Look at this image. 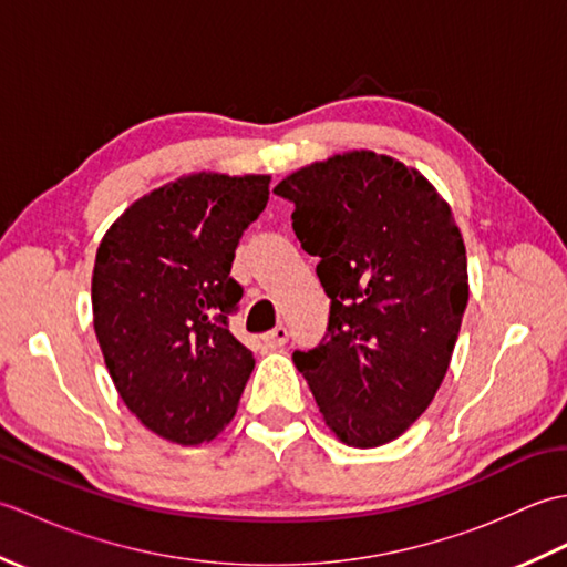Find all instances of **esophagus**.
I'll use <instances>...</instances> for the list:
<instances>
[{"label": "esophagus", "instance_id": "obj_1", "mask_svg": "<svg viewBox=\"0 0 567 567\" xmlns=\"http://www.w3.org/2000/svg\"><path fill=\"white\" fill-rule=\"evenodd\" d=\"M287 339H290V331H287L282 323L280 327H275L272 331H268L262 336V343L270 348V351H277V348H282L287 343Z\"/></svg>", "mask_w": 567, "mask_h": 567}]
</instances>
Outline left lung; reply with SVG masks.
<instances>
[{
	"instance_id": "obj_1",
	"label": "left lung",
	"mask_w": 567,
	"mask_h": 567,
	"mask_svg": "<svg viewBox=\"0 0 567 567\" xmlns=\"http://www.w3.org/2000/svg\"><path fill=\"white\" fill-rule=\"evenodd\" d=\"M292 228L317 256L329 329L295 351L327 426L346 445L390 443L426 412L467 307L465 244L414 167L351 151L287 175Z\"/></svg>"
}]
</instances>
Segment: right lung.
I'll return each instance as SVG.
<instances>
[{
	"instance_id": "obj_1",
	"label": "right lung",
	"mask_w": 567,
	"mask_h": 567,
	"mask_svg": "<svg viewBox=\"0 0 567 567\" xmlns=\"http://www.w3.org/2000/svg\"><path fill=\"white\" fill-rule=\"evenodd\" d=\"M268 187L270 175H185L131 204L97 248L92 315L106 370L131 414L173 443L212 441L256 365L228 331L244 297L231 262Z\"/></svg>"
}]
</instances>
